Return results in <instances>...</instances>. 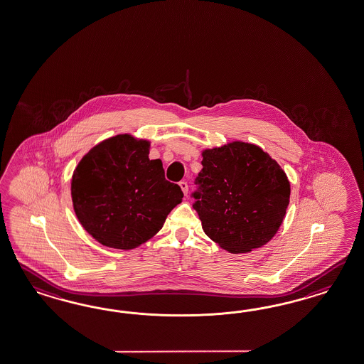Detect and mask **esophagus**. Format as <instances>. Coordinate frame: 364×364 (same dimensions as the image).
<instances>
[{"label":"esophagus","mask_w":364,"mask_h":364,"mask_svg":"<svg viewBox=\"0 0 364 364\" xmlns=\"http://www.w3.org/2000/svg\"><path fill=\"white\" fill-rule=\"evenodd\" d=\"M178 186L181 188L183 193H184V195H188V183H186V181H180V183H178Z\"/></svg>","instance_id":"obj_1"}]
</instances>
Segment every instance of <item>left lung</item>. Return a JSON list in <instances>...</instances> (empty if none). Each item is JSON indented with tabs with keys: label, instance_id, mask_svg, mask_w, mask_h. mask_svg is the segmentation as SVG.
I'll return each instance as SVG.
<instances>
[{
	"label": "left lung",
	"instance_id": "1",
	"mask_svg": "<svg viewBox=\"0 0 364 364\" xmlns=\"http://www.w3.org/2000/svg\"><path fill=\"white\" fill-rule=\"evenodd\" d=\"M201 164L192 197L205 234L232 254L272 240L291 196L277 161L255 144L232 142L205 150Z\"/></svg>",
	"mask_w": 364,
	"mask_h": 364
}]
</instances>
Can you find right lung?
Listing matches in <instances>:
<instances>
[{
    "label": "right lung",
    "mask_w": 364,
    "mask_h": 364,
    "mask_svg": "<svg viewBox=\"0 0 364 364\" xmlns=\"http://www.w3.org/2000/svg\"><path fill=\"white\" fill-rule=\"evenodd\" d=\"M150 143L121 134L98 143L72 176L73 209L82 228L107 247L132 250L161 229L183 192L149 159Z\"/></svg>",
    "instance_id": "right-lung-1"
}]
</instances>
